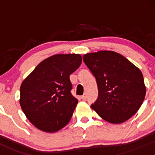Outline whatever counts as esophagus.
<instances>
[{
    "label": "esophagus",
    "mask_w": 155,
    "mask_h": 155,
    "mask_svg": "<svg viewBox=\"0 0 155 155\" xmlns=\"http://www.w3.org/2000/svg\"><path fill=\"white\" fill-rule=\"evenodd\" d=\"M81 99L85 100L86 99V94H84V95H82L81 96Z\"/></svg>",
    "instance_id": "34e87169"
}]
</instances>
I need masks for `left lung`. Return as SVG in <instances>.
I'll use <instances>...</instances> for the list:
<instances>
[{"label":"left lung","instance_id":"8db88e82","mask_svg":"<svg viewBox=\"0 0 155 155\" xmlns=\"http://www.w3.org/2000/svg\"><path fill=\"white\" fill-rule=\"evenodd\" d=\"M83 61L98 85V99L91 109L110 124H122L130 119L146 94L140 70L123 55L110 50L86 53Z\"/></svg>","mask_w":155,"mask_h":155}]
</instances>
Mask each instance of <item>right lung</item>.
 Wrapping results in <instances>:
<instances>
[{
    "mask_svg": "<svg viewBox=\"0 0 155 155\" xmlns=\"http://www.w3.org/2000/svg\"><path fill=\"white\" fill-rule=\"evenodd\" d=\"M81 62V54H55L39 63L22 81L20 105L39 130L57 132L70 122L78 102L71 93L70 75Z\"/></svg>",
    "mask_w": 155,
    "mask_h": 155,
    "instance_id": "obj_1",
    "label": "right lung"
}]
</instances>
